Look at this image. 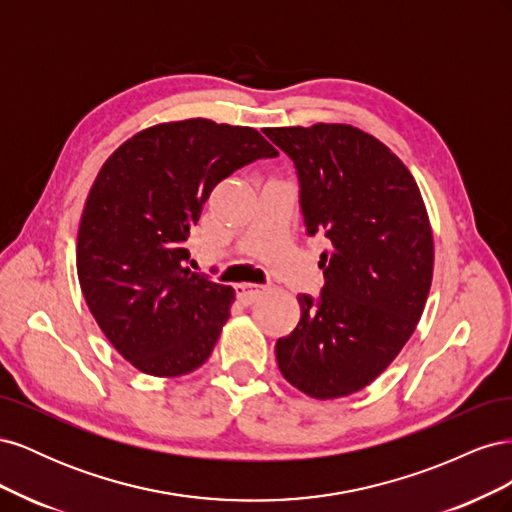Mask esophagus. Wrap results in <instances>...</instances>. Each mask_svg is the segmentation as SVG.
I'll use <instances>...</instances> for the list:
<instances>
[{"mask_svg": "<svg viewBox=\"0 0 512 512\" xmlns=\"http://www.w3.org/2000/svg\"><path fill=\"white\" fill-rule=\"evenodd\" d=\"M237 299L243 305H252L256 299L262 297V292H265V286H258V284H237Z\"/></svg>", "mask_w": 512, "mask_h": 512, "instance_id": "obj_1", "label": "esophagus"}]
</instances>
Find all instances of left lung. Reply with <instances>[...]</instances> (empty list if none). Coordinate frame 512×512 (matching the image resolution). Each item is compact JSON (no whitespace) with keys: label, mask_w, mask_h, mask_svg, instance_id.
Wrapping results in <instances>:
<instances>
[{"label":"left lung","mask_w":512,"mask_h":512,"mask_svg":"<svg viewBox=\"0 0 512 512\" xmlns=\"http://www.w3.org/2000/svg\"><path fill=\"white\" fill-rule=\"evenodd\" d=\"M294 160L307 232H322L320 299L275 344L282 376L312 399L365 389L412 337L433 277V232L421 190L395 153L348 123L267 128Z\"/></svg>","instance_id":"8db88e82"}]
</instances>
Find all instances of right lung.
<instances>
[{
	"label": "right lung",
	"instance_id": "add662e5",
	"mask_svg": "<svg viewBox=\"0 0 512 512\" xmlns=\"http://www.w3.org/2000/svg\"><path fill=\"white\" fill-rule=\"evenodd\" d=\"M273 156L258 130L198 117L136 132L98 170L76 273L91 316L138 371L177 378L211 356L235 290L185 267V241L215 185Z\"/></svg>",
	"mask_w": 512,
	"mask_h": 512
}]
</instances>
